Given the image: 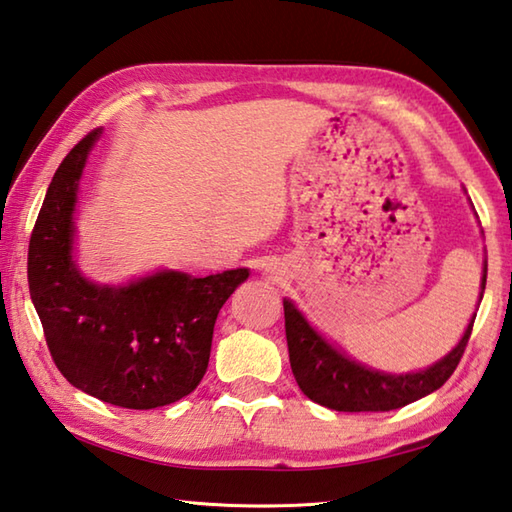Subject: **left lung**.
Returning a JSON list of instances; mask_svg holds the SVG:
<instances>
[{"instance_id":"8db88e82","label":"left lung","mask_w":512,"mask_h":512,"mask_svg":"<svg viewBox=\"0 0 512 512\" xmlns=\"http://www.w3.org/2000/svg\"><path fill=\"white\" fill-rule=\"evenodd\" d=\"M486 287V272L481 289ZM285 334L294 379L307 399L339 412H388L439 390L466 352L475 316L459 345L432 368L414 374H383L363 368L318 336L303 314L285 301Z\"/></svg>"}]
</instances>
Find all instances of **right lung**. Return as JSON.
Segmentation results:
<instances>
[{"instance_id":"right-lung-1","label":"right lung","mask_w":512,"mask_h":512,"mask_svg":"<svg viewBox=\"0 0 512 512\" xmlns=\"http://www.w3.org/2000/svg\"><path fill=\"white\" fill-rule=\"evenodd\" d=\"M98 138L100 129L86 133L48 185L28 243V289L66 381L120 408L169 406L198 388L216 316L249 272H160L127 287H100L80 276L71 260L73 207Z\"/></svg>"}]
</instances>
